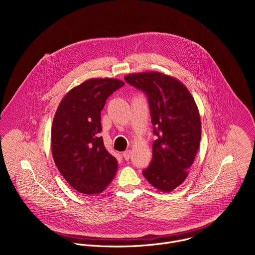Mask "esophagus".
Wrapping results in <instances>:
<instances>
[{"label": "esophagus", "instance_id": "esophagus-1", "mask_svg": "<svg viewBox=\"0 0 255 255\" xmlns=\"http://www.w3.org/2000/svg\"><path fill=\"white\" fill-rule=\"evenodd\" d=\"M123 157L125 158V160H129L131 157V151L130 150H126L123 152Z\"/></svg>", "mask_w": 255, "mask_h": 255}]
</instances>
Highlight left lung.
<instances>
[{
  "mask_svg": "<svg viewBox=\"0 0 255 255\" xmlns=\"http://www.w3.org/2000/svg\"><path fill=\"white\" fill-rule=\"evenodd\" d=\"M147 98L153 134L152 160L142 170L149 184L171 192L187 178L201 141V120L194 98L179 81L160 72L126 76Z\"/></svg>",
  "mask_w": 255,
  "mask_h": 255,
  "instance_id": "1",
  "label": "left lung"
}]
</instances>
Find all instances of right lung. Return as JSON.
Listing matches in <instances>:
<instances>
[{"mask_svg":"<svg viewBox=\"0 0 255 255\" xmlns=\"http://www.w3.org/2000/svg\"><path fill=\"white\" fill-rule=\"evenodd\" d=\"M124 85L116 79L86 81L65 95L55 113L52 156L64 179L81 194L102 193L117 171V159L100 136L101 112L107 99Z\"/></svg>","mask_w":255,"mask_h":255,"instance_id":"obj_1","label":"right lung"}]
</instances>
